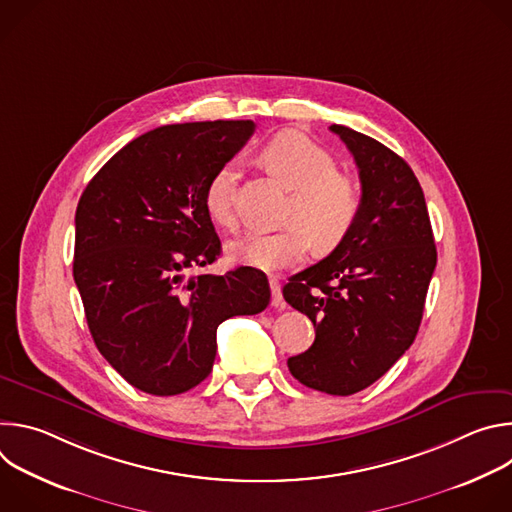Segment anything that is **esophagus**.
I'll list each match as a JSON object with an SVG mask.
<instances>
[{"mask_svg":"<svg viewBox=\"0 0 512 512\" xmlns=\"http://www.w3.org/2000/svg\"><path fill=\"white\" fill-rule=\"evenodd\" d=\"M269 287H271V306H273V308H283L281 287H279V281H277L275 277L269 279Z\"/></svg>","mask_w":512,"mask_h":512,"instance_id":"34e87169","label":"esophagus"}]
</instances>
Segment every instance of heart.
<instances>
[{
    "label": "heart",
    "mask_w": 512,
    "mask_h": 512,
    "mask_svg": "<svg viewBox=\"0 0 512 512\" xmlns=\"http://www.w3.org/2000/svg\"><path fill=\"white\" fill-rule=\"evenodd\" d=\"M265 166L283 180L294 196L289 200L279 233H247L229 243L235 261L263 271L289 269L302 263L314 243L322 253L342 245L360 214L358 184L338 172L330 152L298 131L275 135L261 154ZM235 164L218 168L206 184L204 208L216 225L233 229L235 212Z\"/></svg>",
    "instance_id": "1"
}]
</instances>
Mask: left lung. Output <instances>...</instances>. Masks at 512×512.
<instances>
[{
	"label": "left lung",
	"instance_id": "1",
	"mask_svg": "<svg viewBox=\"0 0 512 512\" xmlns=\"http://www.w3.org/2000/svg\"><path fill=\"white\" fill-rule=\"evenodd\" d=\"M330 131L354 156L362 204L346 241L283 285L285 302L316 328L314 344L287 367L302 385L346 397L381 379L413 344L437 251L409 164L350 127Z\"/></svg>",
	"mask_w": 512,
	"mask_h": 512
}]
</instances>
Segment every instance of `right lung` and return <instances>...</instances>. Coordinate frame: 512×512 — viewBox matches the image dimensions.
Here are the masks:
<instances>
[{"mask_svg": "<svg viewBox=\"0 0 512 512\" xmlns=\"http://www.w3.org/2000/svg\"><path fill=\"white\" fill-rule=\"evenodd\" d=\"M253 131V121L158 127L121 148L79 200L72 275L87 324L111 367L143 393L170 397L202 383L216 328L269 304L259 269L186 275L221 255L204 190Z\"/></svg>", "mask_w": 512, "mask_h": 512, "instance_id": "right-lung-1", "label": "right lung"}]
</instances>
